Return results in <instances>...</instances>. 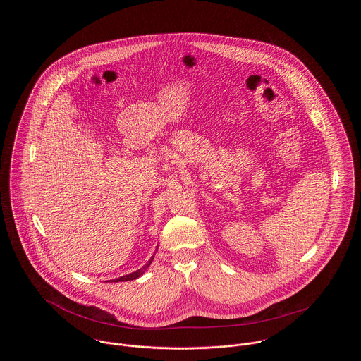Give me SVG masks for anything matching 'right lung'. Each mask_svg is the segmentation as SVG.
<instances>
[{
    "label": "right lung",
    "mask_w": 361,
    "mask_h": 361,
    "mask_svg": "<svg viewBox=\"0 0 361 361\" xmlns=\"http://www.w3.org/2000/svg\"><path fill=\"white\" fill-rule=\"evenodd\" d=\"M157 249H158V246H157ZM155 249V250H157ZM153 259H154V256H152V258L147 261V264H145L140 269H137V271H135V272H132V274H128V275H123V276H119V278H116V279H112V282H125V281H133V279H136V278H139V276H142L146 271H147V268L150 267V264L153 262Z\"/></svg>",
    "instance_id": "right-lung-1"
}]
</instances>
